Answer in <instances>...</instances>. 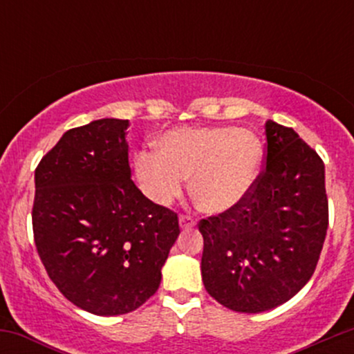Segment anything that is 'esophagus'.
Returning a JSON list of instances; mask_svg holds the SVG:
<instances>
[{
    "mask_svg": "<svg viewBox=\"0 0 354 354\" xmlns=\"http://www.w3.org/2000/svg\"><path fill=\"white\" fill-rule=\"evenodd\" d=\"M194 225H196V221H194L193 216H189V214H181V216H180V226L183 230L193 228Z\"/></svg>",
    "mask_w": 354,
    "mask_h": 354,
    "instance_id": "34e87169",
    "label": "esophagus"
}]
</instances>
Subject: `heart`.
I'll use <instances>...</instances> for the list:
<instances>
[{"instance_id": "b5f03b06", "label": "heart", "mask_w": 354, "mask_h": 354, "mask_svg": "<svg viewBox=\"0 0 354 354\" xmlns=\"http://www.w3.org/2000/svg\"><path fill=\"white\" fill-rule=\"evenodd\" d=\"M263 158L261 140L250 129L176 128L160 138L156 151L135 154V173L143 193L161 206L176 200L189 178L198 208L219 214L246 200L261 173Z\"/></svg>"}]
</instances>
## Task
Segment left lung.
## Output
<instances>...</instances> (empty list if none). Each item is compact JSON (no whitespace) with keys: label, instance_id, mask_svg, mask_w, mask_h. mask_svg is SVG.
<instances>
[{"label":"left lung","instance_id":"left-lung-1","mask_svg":"<svg viewBox=\"0 0 354 354\" xmlns=\"http://www.w3.org/2000/svg\"><path fill=\"white\" fill-rule=\"evenodd\" d=\"M263 163L245 201L198 223L206 291L239 313L293 298L315 273L328 230L319 154L293 128L270 120Z\"/></svg>","mask_w":354,"mask_h":354}]
</instances>
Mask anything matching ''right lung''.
Segmentation results:
<instances>
[{"instance_id": "obj_1", "label": "right lung", "mask_w": 354, "mask_h": 354, "mask_svg": "<svg viewBox=\"0 0 354 354\" xmlns=\"http://www.w3.org/2000/svg\"><path fill=\"white\" fill-rule=\"evenodd\" d=\"M128 120L73 128L36 166L33 234L48 276L93 315L135 311L156 293L180 234L174 211L131 180Z\"/></svg>"}]
</instances>
